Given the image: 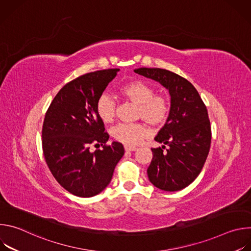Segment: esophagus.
Segmentation results:
<instances>
[{
    "instance_id": "1",
    "label": "esophagus",
    "mask_w": 251,
    "mask_h": 251,
    "mask_svg": "<svg viewBox=\"0 0 251 251\" xmlns=\"http://www.w3.org/2000/svg\"><path fill=\"white\" fill-rule=\"evenodd\" d=\"M124 149H125V151H127V152H133V151H137V150H138L137 147L129 146V145H125V146H124Z\"/></svg>"
}]
</instances>
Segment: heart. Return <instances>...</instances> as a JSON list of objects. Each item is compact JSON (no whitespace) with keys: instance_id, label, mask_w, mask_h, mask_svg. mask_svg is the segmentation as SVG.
<instances>
[{"instance_id":"b5f03b06","label":"heart","mask_w":251,"mask_h":251,"mask_svg":"<svg viewBox=\"0 0 251 251\" xmlns=\"http://www.w3.org/2000/svg\"><path fill=\"white\" fill-rule=\"evenodd\" d=\"M119 94L138 105L137 118H142L154 127L163 126L171 112L169 98L164 94H155V88L143 80H131L119 87ZM96 114L105 123H111L116 115V105L107 94H102L95 105ZM150 134L149 128L142 123L119 124L112 129L115 140L125 145L133 146Z\"/></svg>"}]
</instances>
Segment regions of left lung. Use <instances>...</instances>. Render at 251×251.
<instances>
[{
    "mask_svg": "<svg viewBox=\"0 0 251 251\" xmlns=\"http://www.w3.org/2000/svg\"><path fill=\"white\" fill-rule=\"evenodd\" d=\"M134 71L159 82L171 96L170 116L155 137L164 145L151 149L148 177L162 191H181L196 180L209 152L211 130L206 107L195 86L172 71L147 67ZM166 145L169 148L164 151Z\"/></svg>",
    "mask_w": 251,
    "mask_h": 251,
    "instance_id": "obj_1",
    "label": "left lung"
}]
</instances>
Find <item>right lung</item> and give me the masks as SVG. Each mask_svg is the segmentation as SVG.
Listing matches in <instances>:
<instances>
[{"mask_svg":"<svg viewBox=\"0 0 251 251\" xmlns=\"http://www.w3.org/2000/svg\"><path fill=\"white\" fill-rule=\"evenodd\" d=\"M119 70H97L71 80L46 113L42 134L46 162L58 184L80 198L96 196L108 186L124 155L121 143L106 145L109 135L95 110L97 99ZM91 145L102 149L91 152Z\"/></svg>","mask_w":251,"mask_h":251,"instance_id":"add662e5","label":"right lung"}]
</instances>
